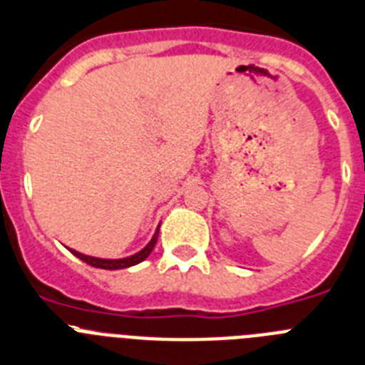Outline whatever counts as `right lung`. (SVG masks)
I'll list each match as a JSON object with an SVG mask.
<instances>
[{
    "instance_id": "1",
    "label": "right lung",
    "mask_w": 365,
    "mask_h": 365,
    "mask_svg": "<svg viewBox=\"0 0 365 365\" xmlns=\"http://www.w3.org/2000/svg\"><path fill=\"white\" fill-rule=\"evenodd\" d=\"M156 240H158V229H156V232H154L153 240H150L149 244H147L145 247L142 249V251L136 252V255H133V256H127V258H120V260H103V258H94V256L81 255V252L74 251V249H71V252L74 256H78L80 260H83L85 264L93 265V267L109 269V271H113V269L130 267V265H136V264H140V262L145 260L147 256L150 255V251H153V249H154V245H156Z\"/></svg>"
}]
</instances>
